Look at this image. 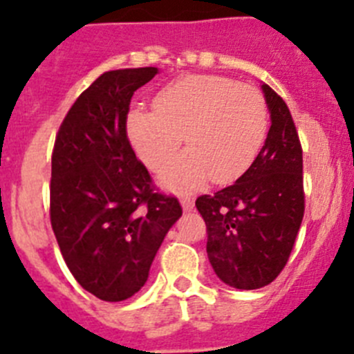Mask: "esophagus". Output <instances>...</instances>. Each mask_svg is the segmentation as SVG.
I'll return each mask as SVG.
<instances>
[{
    "label": "esophagus",
    "mask_w": 354,
    "mask_h": 354,
    "mask_svg": "<svg viewBox=\"0 0 354 354\" xmlns=\"http://www.w3.org/2000/svg\"><path fill=\"white\" fill-rule=\"evenodd\" d=\"M180 203H181V208H183V212H192L194 209V199L190 196H181Z\"/></svg>",
    "instance_id": "obj_1"
}]
</instances>
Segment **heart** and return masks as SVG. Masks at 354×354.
Listing matches in <instances>:
<instances>
[{"label": "heart", "instance_id": "heart-1", "mask_svg": "<svg viewBox=\"0 0 354 354\" xmlns=\"http://www.w3.org/2000/svg\"><path fill=\"white\" fill-rule=\"evenodd\" d=\"M268 114L256 88L218 75H189L165 86L155 111L132 109L127 130L136 153L160 169L180 149H189L160 173L165 189H197L209 178L227 183L256 157Z\"/></svg>", "mask_w": 354, "mask_h": 354}]
</instances>
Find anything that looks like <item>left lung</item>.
<instances>
[{
    "instance_id": "8db88e82",
    "label": "left lung",
    "mask_w": 354,
    "mask_h": 354,
    "mask_svg": "<svg viewBox=\"0 0 354 354\" xmlns=\"http://www.w3.org/2000/svg\"><path fill=\"white\" fill-rule=\"evenodd\" d=\"M261 90L272 122L263 148L234 183L196 201L213 272L247 291L268 286L282 272L305 209L304 158L291 113L268 84Z\"/></svg>"
}]
</instances>
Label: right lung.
<instances>
[{
  "label": "right lung",
  "mask_w": 354,
  "mask_h": 354,
  "mask_svg": "<svg viewBox=\"0 0 354 354\" xmlns=\"http://www.w3.org/2000/svg\"><path fill=\"white\" fill-rule=\"evenodd\" d=\"M157 74L155 66L102 74L70 107L54 142V236L74 279L104 301H123L145 286L181 216L176 197L153 192L127 138L133 91Z\"/></svg>",
  "instance_id": "add662e5"
}]
</instances>
